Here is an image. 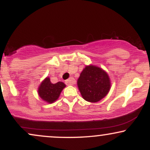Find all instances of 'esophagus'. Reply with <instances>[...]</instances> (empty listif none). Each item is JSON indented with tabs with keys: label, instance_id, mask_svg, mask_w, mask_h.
<instances>
[{
	"label": "esophagus",
	"instance_id": "1",
	"mask_svg": "<svg viewBox=\"0 0 150 150\" xmlns=\"http://www.w3.org/2000/svg\"><path fill=\"white\" fill-rule=\"evenodd\" d=\"M73 82H74V78H73V77H70V79H68V80L65 81V84H66L67 85H73Z\"/></svg>",
	"mask_w": 150,
	"mask_h": 150
}]
</instances>
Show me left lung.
Masks as SVG:
<instances>
[{
    "label": "left lung",
    "mask_w": 150,
    "mask_h": 150,
    "mask_svg": "<svg viewBox=\"0 0 150 150\" xmlns=\"http://www.w3.org/2000/svg\"><path fill=\"white\" fill-rule=\"evenodd\" d=\"M77 86L81 95L89 102H97L106 97L111 87L108 74L99 67L87 65L80 73Z\"/></svg>",
    "instance_id": "1"
}]
</instances>
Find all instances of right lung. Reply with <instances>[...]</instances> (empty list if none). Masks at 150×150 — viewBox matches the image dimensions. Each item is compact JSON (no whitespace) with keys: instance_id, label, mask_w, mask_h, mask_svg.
<instances>
[{"instance_id":"add662e5","label":"right lung","mask_w":150,"mask_h":150,"mask_svg":"<svg viewBox=\"0 0 150 150\" xmlns=\"http://www.w3.org/2000/svg\"><path fill=\"white\" fill-rule=\"evenodd\" d=\"M65 87V85L63 82H58L53 84L49 77H46L39 85L38 94L44 101L48 103H53L58 99L60 94Z\"/></svg>"}]
</instances>
